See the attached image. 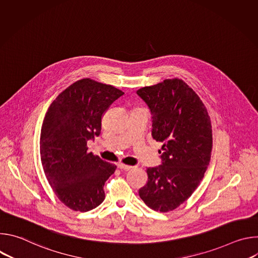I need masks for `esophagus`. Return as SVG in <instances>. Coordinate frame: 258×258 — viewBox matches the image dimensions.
<instances>
[{
    "mask_svg": "<svg viewBox=\"0 0 258 258\" xmlns=\"http://www.w3.org/2000/svg\"><path fill=\"white\" fill-rule=\"evenodd\" d=\"M117 167L119 168V169H121V170H131L132 168H133V166H131V165H125V164H123V163H118L117 164Z\"/></svg>",
    "mask_w": 258,
    "mask_h": 258,
    "instance_id": "obj_1",
    "label": "esophagus"
}]
</instances>
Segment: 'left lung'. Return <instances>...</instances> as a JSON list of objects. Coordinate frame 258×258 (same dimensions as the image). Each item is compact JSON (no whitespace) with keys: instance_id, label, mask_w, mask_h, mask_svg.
<instances>
[{"instance_id":"1","label":"left lung","mask_w":258,"mask_h":258,"mask_svg":"<svg viewBox=\"0 0 258 258\" xmlns=\"http://www.w3.org/2000/svg\"><path fill=\"white\" fill-rule=\"evenodd\" d=\"M137 94L152 113V138L161 142L162 164L146 169L148 180L139 190L155 211L177 208L199 186L209 165L212 128L199 96L179 79L144 87Z\"/></svg>"}]
</instances>
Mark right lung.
Instances as JSON below:
<instances>
[{
    "mask_svg": "<svg viewBox=\"0 0 258 258\" xmlns=\"http://www.w3.org/2000/svg\"><path fill=\"white\" fill-rule=\"evenodd\" d=\"M122 95L111 85L83 79L59 94L46 113L42 165L55 195L72 210H92L105 199V181L116 165L88 152L87 143L99 137L103 114Z\"/></svg>",
    "mask_w": 258,
    "mask_h": 258,
    "instance_id": "1",
    "label": "right lung"
}]
</instances>
